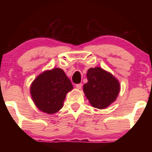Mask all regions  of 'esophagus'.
Masks as SVG:
<instances>
[{
    "mask_svg": "<svg viewBox=\"0 0 152 152\" xmlns=\"http://www.w3.org/2000/svg\"><path fill=\"white\" fill-rule=\"evenodd\" d=\"M82 84H78L76 85V88L77 89H81V88H82Z\"/></svg>",
    "mask_w": 152,
    "mask_h": 152,
    "instance_id": "obj_1",
    "label": "esophagus"
}]
</instances>
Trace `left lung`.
Instances as JSON below:
<instances>
[{"label":"left lung","instance_id":"8db88e82","mask_svg":"<svg viewBox=\"0 0 152 152\" xmlns=\"http://www.w3.org/2000/svg\"><path fill=\"white\" fill-rule=\"evenodd\" d=\"M88 82L83 90L91 106L103 109L115 102L120 91L118 80L102 68H89L87 71Z\"/></svg>","mask_w":152,"mask_h":152}]
</instances>
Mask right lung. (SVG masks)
<instances>
[{
    "mask_svg": "<svg viewBox=\"0 0 152 152\" xmlns=\"http://www.w3.org/2000/svg\"><path fill=\"white\" fill-rule=\"evenodd\" d=\"M73 88L61 68L45 70L33 81L30 94L36 107L48 114L57 113L63 107L66 95Z\"/></svg>",
    "mask_w": 152,
    "mask_h": 152,
    "instance_id": "right-lung-1",
    "label": "right lung"
}]
</instances>
